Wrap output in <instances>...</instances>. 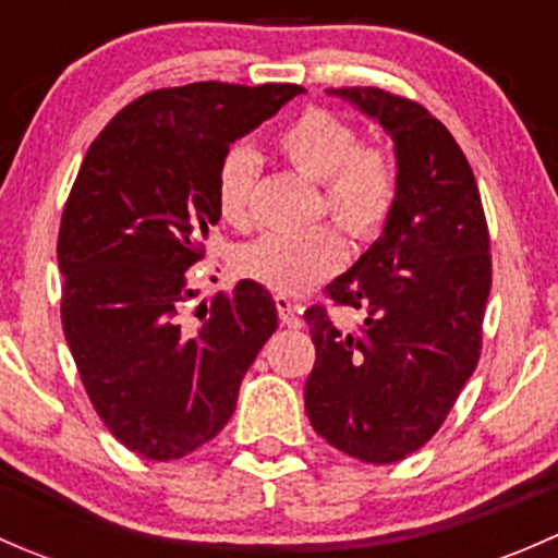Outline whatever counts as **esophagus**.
I'll use <instances>...</instances> for the list:
<instances>
[{
	"label": "esophagus",
	"mask_w": 558,
	"mask_h": 558,
	"mask_svg": "<svg viewBox=\"0 0 558 558\" xmlns=\"http://www.w3.org/2000/svg\"><path fill=\"white\" fill-rule=\"evenodd\" d=\"M275 307H278V318H280V324L286 326V329H300V326H302L300 307H296L294 302L289 300V296H286V294L275 296Z\"/></svg>",
	"instance_id": "34e87169"
}]
</instances>
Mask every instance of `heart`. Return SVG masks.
Segmentation results:
<instances>
[{
	"instance_id": "heart-1",
	"label": "heart",
	"mask_w": 558,
	"mask_h": 558,
	"mask_svg": "<svg viewBox=\"0 0 558 558\" xmlns=\"http://www.w3.org/2000/svg\"><path fill=\"white\" fill-rule=\"evenodd\" d=\"M275 150L296 172L318 180V213H329L356 240L386 227L399 196V172L380 145L359 143L351 121L326 107H307L275 134ZM258 165L247 148L223 154L216 170V210L232 229L253 227ZM348 243L335 223L305 232L264 234L238 253V267L280 294H305L345 264Z\"/></svg>"
}]
</instances>
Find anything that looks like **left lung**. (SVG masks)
I'll use <instances>...</instances> for the list:
<instances>
[{
	"label": "left lung",
	"mask_w": 558,
	"mask_h": 558,
	"mask_svg": "<svg viewBox=\"0 0 558 558\" xmlns=\"http://www.w3.org/2000/svg\"><path fill=\"white\" fill-rule=\"evenodd\" d=\"M393 140L399 196L384 234L326 286L337 307H364L356 331L307 307L315 364L305 384L313 429L337 451L393 464L437 435L483 348L492 253L481 191L453 134L375 86L329 88Z\"/></svg>",
	"instance_id": "1"
}]
</instances>
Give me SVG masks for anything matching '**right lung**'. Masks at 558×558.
I'll use <instances>...</instances> for the list:
<instances>
[{
  "mask_svg": "<svg viewBox=\"0 0 558 558\" xmlns=\"http://www.w3.org/2000/svg\"><path fill=\"white\" fill-rule=\"evenodd\" d=\"M302 92L221 81L148 92L107 123L77 170L56 245L61 326L94 410L132 453L172 461L213 440L278 329L256 280L191 320L185 269L205 258L221 218L218 161Z\"/></svg>",
  "mask_w": 558,
  "mask_h": 558,
  "instance_id": "add662e5",
  "label": "right lung"
}]
</instances>
